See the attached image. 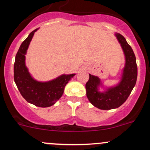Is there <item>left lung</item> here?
<instances>
[{
	"instance_id": "obj_1",
	"label": "left lung",
	"mask_w": 150,
	"mask_h": 150,
	"mask_svg": "<svg viewBox=\"0 0 150 150\" xmlns=\"http://www.w3.org/2000/svg\"><path fill=\"white\" fill-rule=\"evenodd\" d=\"M116 37L121 45L125 57V66L120 83L115 87L109 88L104 93L98 91L97 88L100 84V80L96 76L89 75V80L86 84V96L89 102L101 110H111L121 106L131 94L137 83V64L135 54L122 35L117 33Z\"/></svg>"
}]
</instances>
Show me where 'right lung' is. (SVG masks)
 Segmentation results:
<instances>
[{"instance_id":"1","label":"right lung","mask_w":150,"mask_h":150,"mask_svg":"<svg viewBox=\"0 0 150 150\" xmlns=\"http://www.w3.org/2000/svg\"><path fill=\"white\" fill-rule=\"evenodd\" d=\"M37 29L22 42L16 53L13 65V79L24 99L37 107L52 106L61 98L65 86L75 74L63 75L48 82L41 83L33 79L25 66V54Z\"/></svg>"}]
</instances>
